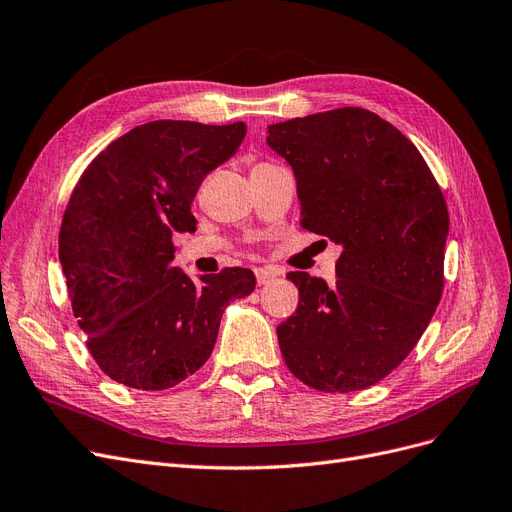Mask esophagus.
I'll use <instances>...</instances> for the list:
<instances>
[{
	"mask_svg": "<svg viewBox=\"0 0 512 512\" xmlns=\"http://www.w3.org/2000/svg\"><path fill=\"white\" fill-rule=\"evenodd\" d=\"M255 276H257V285H268V282L276 276L270 268H255Z\"/></svg>",
	"mask_w": 512,
	"mask_h": 512,
	"instance_id": "esophagus-1",
	"label": "esophagus"
}]
</instances>
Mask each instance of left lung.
I'll return each instance as SVG.
<instances>
[{
  "label": "left lung",
  "mask_w": 512,
  "mask_h": 512,
  "mask_svg": "<svg viewBox=\"0 0 512 512\" xmlns=\"http://www.w3.org/2000/svg\"><path fill=\"white\" fill-rule=\"evenodd\" d=\"M268 132L293 166L301 227L344 249L335 287L287 274L299 306L276 327L282 358L314 390H365L405 361L439 306L445 196L418 147L369 109H331Z\"/></svg>",
  "instance_id": "obj_1"
}]
</instances>
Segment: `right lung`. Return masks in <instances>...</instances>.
I'll return each instance as SVG.
<instances>
[{"label":"right lung","mask_w":512,"mask_h":512,"mask_svg":"<svg viewBox=\"0 0 512 512\" xmlns=\"http://www.w3.org/2000/svg\"><path fill=\"white\" fill-rule=\"evenodd\" d=\"M244 135V122H147L111 141L75 183L59 259L86 346L113 382L177 386L208 361L225 306L253 293L246 268L196 285L173 266V236L196 230L200 183Z\"/></svg>","instance_id":"right-lung-1"}]
</instances>
